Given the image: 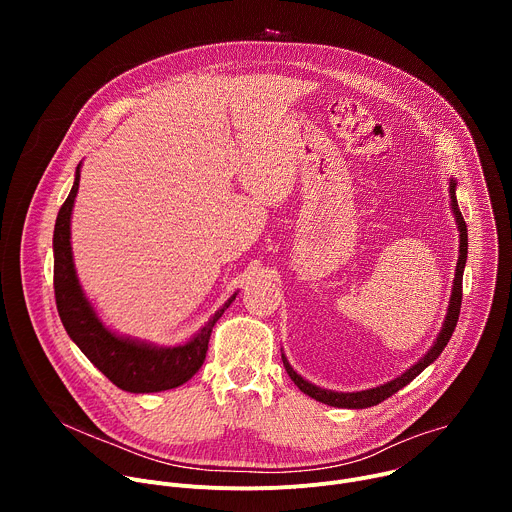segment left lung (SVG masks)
<instances>
[{
  "label": "left lung",
  "mask_w": 512,
  "mask_h": 512,
  "mask_svg": "<svg viewBox=\"0 0 512 512\" xmlns=\"http://www.w3.org/2000/svg\"><path fill=\"white\" fill-rule=\"evenodd\" d=\"M450 196H452V208H454V214H456V223H458V231H460V257H458V265H456V277H454V287H452V298H450V306H448V316L444 320V328L440 332V336H437L435 344L429 348V352L417 362L413 364V367L409 371H405L401 377H397L395 381L391 383H385L381 387H375V389H369V391H358V393H334V391H326V389H320L308 381H304L294 369L289 367L287 358L281 354L283 358V367L289 375V379L294 381L298 385L300 391H304L306 395H310L312 399L320 401V403H326V405H332V407H344V409H364V407H373V405H379L381 401L389 399L391 395H395L399 389H403L405 385H409L425 367H429V364L442 354V350L446 348V344L450 342L454 330H456V324H458V318H460V308H462V275H464V267H466V257H468V229H466V221L464 216L458 208V200H456V182L452 180L450 182Z\"/></svg>",
  "instance_id": "left-lung-1"
}]
</instances>
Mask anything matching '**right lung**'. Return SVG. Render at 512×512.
Instances as JSON below:
<instances>
[{"instance_id": "obj_1", "label": "right lung", "mask_w": 512, "mask_h": 512, "mask_svg": "<svg viewBox=\"0 0 512 512\" xmlns=\"http://www.w3.org/2000/svg\"><path fill=\"white\" fill-rule=\"evenodd\" d=\"M81 164L77 178L64 204L58 210L54 225V298L64 330L95 367L119 389L129 393H158L184 385L202 367L208 350L212 326L233 304L237 294L218 310L208 324L186 344L174 348H158L129 338H121L107 330L85 298L77 279L70 251V214L79 192Z\"/></svg>"}]
</instances>
